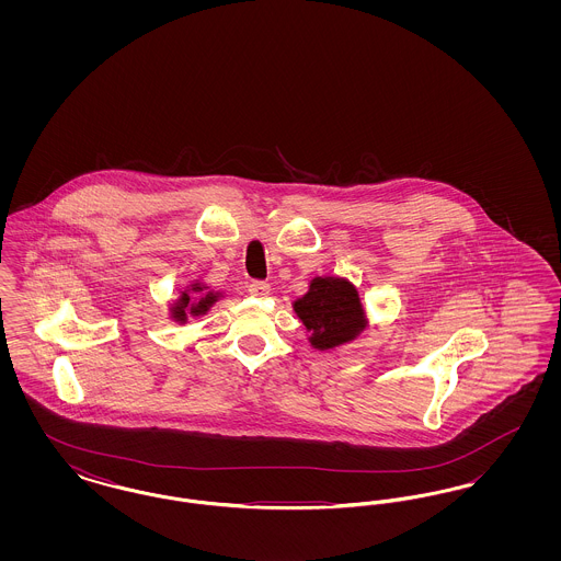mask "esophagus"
I'll list each match as a JSON object with an SVG mask.
<instances>
[{"label":"esophagus","mask_w":561,"mask_h":561,"mask_svg":"<svg viewBox=\"0 0 561 561\" xmlns=\"http://www.w3.org/2000/svg\"><path fill=\"white\" fill-rule=\"evenodd\" d=\"M248 293L252 294L254 298H265L271 293V286L265 284V282H252L250 286H248Z\"/></svg>","instance_id":"obj_1"}]
</instances>
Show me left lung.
<instances>
[{
  "instance_id": "obj_1",
  "label": "left lung",
  "mask_w": 561,
  "mask_h": 561,
  "mask_svg": "<svg viewBox=\"0 0 561 561\" xmlns=\"http://www.w3.org/2000/svg\"><path fill=\"white\" fill-rule=\"evenodd\" d=\"M294 311L311 332V345L321 351L353 341L366 328L357 290L339 277H316Z\"/></svg>"
}]
</instances>
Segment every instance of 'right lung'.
<instances>
[{
	"label": "right lung",
	"mask_w": 561,
	"mask_h": 561,
	"mask_svg": "<svg viewBox=\"0 0 561 561\" xmlns=\"http://www.w3.org/2000/svg\"><path fill=\"white\" fill-rule=\"evenodd\" d=\"M202 288L195 286L193 293H199ZM216 302V294L208 293L206 296H197V298H191L188 294H183V298L179 300V305L174 307V318L179 321L187 320V313L191 316H202L208 311V307Z\"/></svg>",
	"instance_id": "obj_1"
}]
</instances>
